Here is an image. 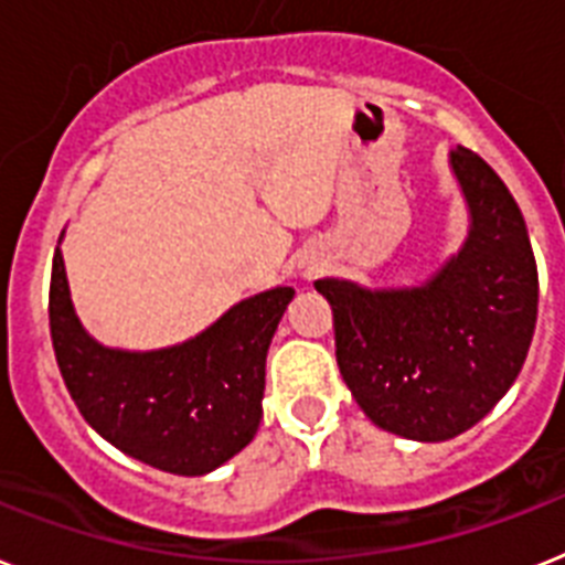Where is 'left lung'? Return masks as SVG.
Masks as SVG:
<instances>
[{
  "instance_id": "1",
  "label": "left lung",
  "mask_w": 565,
  "mask_h": 565,
  "mask_svg": "<svg viewBox=\"0 0 565 565\" xmlns=\"http://www.w3.org/2000/svg\"><path fill=\"white\" fill-rule=\"evenodd\" d=\"M451 172L468 206L457 253L416 287L319 278L341 379L367 419L416 443L473 428L514 385L537 324V264L523 212L466 146Z\"/></svg>"
}]
</instances>
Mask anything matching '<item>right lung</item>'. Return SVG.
<instances>
[{
  "label": "right lung",
  "instance_id": "obj_1",
  "mask_svg": "<svg viewBox=\"0 0 565 565\" xmlns=\"http://www.w3.org/2000/svg\"><path fill=\"white\" fill-rule=\"evenodd\" d=\"M292 296L281 284L244 298L172 348H106L74 310L56 246L49 301L56 364L83 419L117 451L160 471L201 477L258 434L267 350Z\"/></svg>",
  "mask_w": 565,
  "mask_h": 565
}]
</instances>
